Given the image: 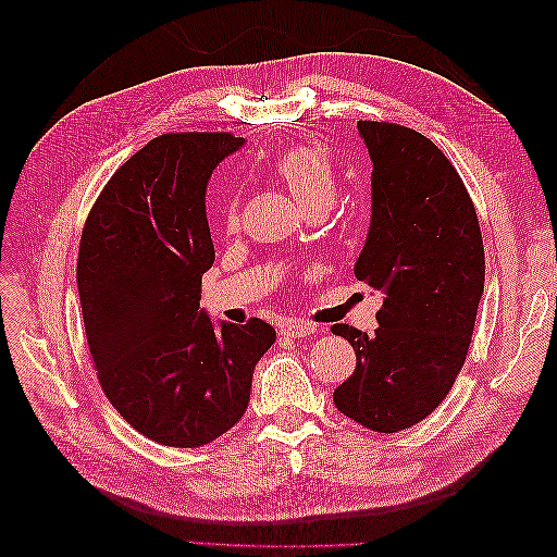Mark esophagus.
<instances>
[{
	"label": "esophagus",
	"mask_w": 557,
	"mask_h": 557,
	"mask_svg": "<svg viewBox=\"0 0 557 557\" xmlns=\"http://www.w3.org/2000/svg\"><path fill=\"white\" fill-rule=\"evenodd\" d=\"M318 330L309 323H301V320H285L281 325V334L293 336V339H301V336H313Z\"/></svg>",
	"instance_id": "esophagus-1"
}]
</instances>
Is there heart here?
<instances>
[{"instance_id":"heart-1","label":"heart","mask_w":557,"mask_h":557,"mask_svg":"<svg viewBox=\"0 0 557 557\" xmlns=\"http://www.w3.org/2000/svg\"><path fill=\"white\" fill-rule=\"evenodd\" d=\"M274 172L297 199L301 211L313 207H332L336 195V174L325 148L290 146L274 160ZM237 218L239 199L237 195H230L225 201V223L234 227L237 225Z\"/></svg>"}]
</instances>
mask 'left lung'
<instances>
[{
    "label": "left lung",
    "instance_id": "1",
    "mask_svg": "<svg viewBox=\"0 0 557 557\" xmlns=\"http://www.w3.org/2000/svg\"><path fill=\"white\" fill-rule=\"evenodd\" d=\"M358 132L372 160V221L352 272L383 305L374 334L332 327L358 358L334 404L391 434L430 416L460 374L485 256L476 209L440 148L395 123L360 121Z\"/></svg>",
    "mask_w": 557,
    "mask_h": 557
}]
</instances>
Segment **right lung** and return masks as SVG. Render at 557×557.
<instances>
[{
  "mask_svg": "<svg viewBox=\"0 0 557 557\" xmlns=\"http://www.w3.org/2000/svg\"><path fill=\"white\" fill-rule=\"evenodd\" d=\"M244 144L227 132L162 134L111 176L83 227L76 283L99 383L162 446H205L239 423L276 342L260 318L215 323L199 309L215 260L207 183Z\"/></svg>",
  "mask_w": 557,
  "mask_h": 557,
  "instance_id": "right-lung-1",
  "label": "right lung"
}]
</instances>
